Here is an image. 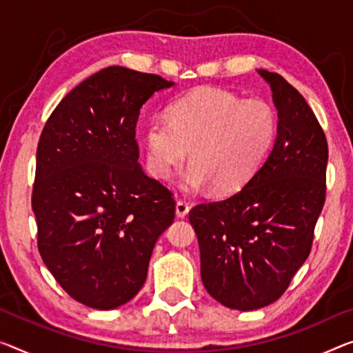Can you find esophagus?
<instances>
[{
    "label": "esophagus",
    "mask_w": 353,
    "mask_h": 353,
    "mask_svg": "<svg viewBox=\"0 0 353 353\" xmlns=\"http://www.w3.org/2000/svg\"><path fill=\"white\" fill-rule=\"evenodd\" d=\"M188 210H190V206L185 201H177L176 203V215L179 219H183L185 215L188 214Z\"/></svg>",
    "instance_id": "obj_1"
}]
</instances>
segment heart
I'll list each match as a JSON object with an SVG mask.
<instances>
[{"mask_svg": "<svg viewBox=\"0 0 353 353\" xmlns=\"http://www.w3.org/2000/svg\"><path fill=\"white\" fill-rule=\"evenodd\" d=\"M276 131L274 110L261 99L244 101L220 88H196L171 104L168 119L147 123V165L155 177L170 181L190 150L183 190L212 185L217 193H233L259 170Z\"/></svg>", "mask_w": 353, "mask_h": 353, "instance_id": "heart-1", "label": "heart"}]
</instances>
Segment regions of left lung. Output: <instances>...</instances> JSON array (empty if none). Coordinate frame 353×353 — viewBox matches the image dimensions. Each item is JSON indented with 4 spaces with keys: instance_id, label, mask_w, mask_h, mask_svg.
<instances>
[{
    "instance_id": "8db88e82",
    "label": "left lung",
    "mask_w": 353,
    "mask_h": 353,
    "mask_svg": "<svg viewBox=\"0 0 353 353\" xmlns=\"http://www.w3.org/2000/svg\"><path fill=\"white\" fill-rule=\"evenodd\" d=\"M256 72L277 109L274 145L239 192L188 214L203 285L236 311L265 307L287 290L311 252L327 190L328 144L312 109L282 76Z\"/></svg>"
}]
</instances>
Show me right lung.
I'll list each match as a JSON object with an SVG mask.
<instances>
[{"label": "right lung", "mask_w": 353, "mask_h": 353, "mask_svg": "<svg viewBox=\"0 0 353 353\" xmlns=\"http://www.w3.org/2000/svg\"><path fill=\"white\" fill-rule=\"evenodd\" d=\"M174 82L104 68L61 99L36 152L31 206L47 270L76 301L99 311L143 288L174 199L139 165L141 108Z\"/></svg>", "instance_id": "right-lung-1"}]
</instances>
